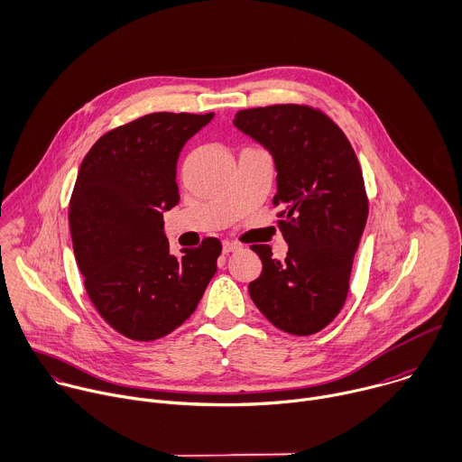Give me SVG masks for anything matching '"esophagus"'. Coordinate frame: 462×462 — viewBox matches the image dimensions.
Listing matches in <instances>:
<instances>
[{
  "mask_svg": "<svg viewBox=\"0 0 462 462\" xmlns=\"http://www.w3.org/2000/svg\"><path fill=\"white\" fill-rule=\"evenodd\" d=\"M238 249H240V244H236V242L224 240V244H222V251H224L226 254H229V253H233V251H238Z\"/></svg>",
  "mask_w": 462,
  "mask_h": 462,
  "instance_id": "obj_1",
  "label": "esophagus"
}]
</instances>
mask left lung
Masks as SVG:
<instances>
[{
    "label": "left lung",
    "instance_id": "left-lung-1",
    "mask_svg": "<svg viewBox=\"0 0 462 462\" xmlns=\"http://www.w3.org/2000/svg\"><path fill=\"white\" fill-rule=\"evenodd\" d=\"M233 124L273 156V204L282 208L279 226L290 245L284 260L269 245H251L262 260L251 300L279 329L313 335L344 306L367 220L358 160L338 125L308 106L245 109Z\"/></svg>",
    "mask_w": 462,
    "mask_h": 462
}]
</instances>
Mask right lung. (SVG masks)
I'll list each match as a JSON object with an SVG mask.
<instances>
[{
    "mask_svg": "<svg viewBox=\"0 0 462 462\" xmlns=\"http://www.w3.org/2000/svg\"><path fill=\"white\" fill-rule=\"evenodd\" d=\"M213 116L145 115L106 133L79 165L69 204L76 262L92 304L127 338L174 331L217 273L218 238L174 256L163 233V213L180 200V151Z\"/></svg>",
    "mask_w": 462,
    "mask_h": 462,
    "instance_id": "obj_1",
    "label": "right lung"
}]
</instances>
